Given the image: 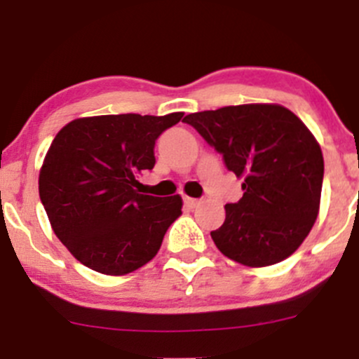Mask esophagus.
<instances>
[{
    "mask_svg": "<svg viewBox=\"0 0 359 359\" xmlns=\"http://www.w3.org/2000/svg\"><path fill=\"white\" fill-rule=\"evenodd\" d=\"M198 203H200V201H198L196 198H189V196L184 198V205H186L187 208H194V206H196Z\"/></svg>",
    "mask_w": 359,
    "mask_h": 359,
    "instance_id": "esophagus-1",
    "label": "esophagus"
}]
</instances>
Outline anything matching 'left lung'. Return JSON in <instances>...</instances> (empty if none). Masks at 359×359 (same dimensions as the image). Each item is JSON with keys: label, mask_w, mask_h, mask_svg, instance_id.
Segmentation results:
<instances>
[{"label": "left lung", "mask_w": 359, "mask_h": 359, "mask_svg": "<svg viewBox=\"0 0 359 359\" xmlns=\"http://www.w3.org/2000/svg\"><path fill=\"white\" fill-rule=\"evenodd\" d=\"M243 179V198L226 205L212 231L217 248L238 264L266 267L290 257L320 213L323 153L299 116L280 104H241L184 118Z\"/></svg>", "instance_id": "left-lung-1"}]
</instances>
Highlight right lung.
I'll list each match as a JSON object with an SVG mask.
<instances>
[{"instance_id": "add662e5", "label": "right lung", "mask_w": 359, "mask_h": 359, "mask_svg": "<svg viewBox=\"0 0 359 359\" xmlns=\"http://www.w3.org/2000/svg\"><path fill=\"white\" fill-rule=\"evenodd\" d=\"M182 116H88L55 135L39 170V198L53 233L83 266L123 276L154 259L182 215V198L140 194L137 177L153 170L156 139Z\"/></svg>"}]
</instances>
